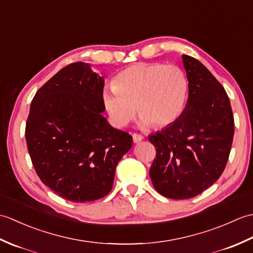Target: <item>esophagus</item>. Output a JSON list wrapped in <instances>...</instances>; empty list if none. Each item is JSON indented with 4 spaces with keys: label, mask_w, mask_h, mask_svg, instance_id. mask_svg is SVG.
Returning a JSON list of instances; mask_svg holds the SVG:
<instances>
[{
    "label": "esophagus",
    "mask_w": 253,
    "mask_h": 253,
    "mask_svg": "<svg viewBox=\"0 0 253 253\" xmlns=\"http://www.w3.org/2000/svg\"><path fill=\"white\" fill-rule=\"evenodd\" d=\"M132 139H133V142L135 143H138V142H140L142 139H143V136L142 135H140V133H132Z\"/></svg>",
    "instance_id": "esophagus-1"
}]
</instances>
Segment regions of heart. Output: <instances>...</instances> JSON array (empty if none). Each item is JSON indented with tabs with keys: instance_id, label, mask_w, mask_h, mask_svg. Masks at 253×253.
I'll return each instance as SVG.
<instances>
[{
	"instance_id": "b5f03b06",
	"label": "heart",
	"mask_w": 253,
	"mask_h": 253,
	"mask_svg": "<svg viewBox=\"0 0 253 253\" xmlns=\"http://www.w3.org/2000/svg\"><path fill=\"white\" fill-rule=\"evenodd\" d=\"M102 93L104 110L113 126L126 127L137 110L143 125L163 128L173 124L185 109L188 79L176 65L137 63L122 69Z\"/></svg>"
}]
</instances>
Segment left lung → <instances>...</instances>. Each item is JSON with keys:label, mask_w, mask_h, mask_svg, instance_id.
I'll use <instances>...</instances> for the list:
<instances>
[{"label": "left lung", "mask_w": 253, "mask_h": 253, "mask_svg": "<svg viewBox=\"0 0 253 253\" xmlns=\"http://www.w3.org/2000/svg\"><path fill=\"white\" fill-rule=\"evenodd\" d=\"M187 72V104L180 116L150 135L157 148L150 177L161 195L182 200L198 196L225 169L235 123L226 91L196 58L182 55Z\"/></svg>", "instance_id": "left-lung-1"}]
</instances>
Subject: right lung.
I'll list each match as a JSON object with an SVG mask.
<instances>
[{
    "label": "right lung",
    "instance_id": "add662e5",
    "mask_svg": "<svg viewBox=\"0 0 253 253\" xmlns=\"http://www.w3.org/2000/svg\"><path fill=\"white\" fill-rule=\"evenodd\" d=\"M104 78L84 62L61 69L37 91L26 123V141L41 181L72 202L104 198L115 169L132 146L128 132L101 114Z\"/></svg>",
    "mask_w": 253,
    "mask_h": 253
}]
</instances>
